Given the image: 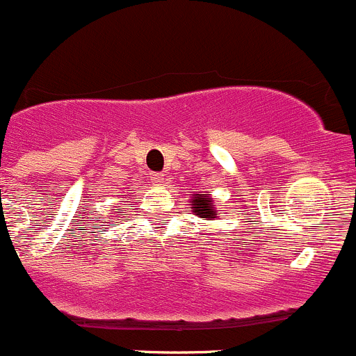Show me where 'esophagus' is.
Masks as SVG:
<instances>
[{
    "instance_id": "esophagus-1",
    "label": "esophagus",
    "mask_w": 356,
    "mask_h": 356,
    "mask_svg": "<svg viewBox=\"0 0 356 356\" xmlns=\"http://www.w3.org/2000/svg\"><path fill=\"white\" fill-rule=\"evenodd\" d=\"M150 179H152V183H156V185H163L164 175L163 173H150Z\"/></svg>"
}]
</instances>
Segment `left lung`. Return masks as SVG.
<instances>
[{
	"label": "left lung",
	"mask_w": 356,
	"mask_h": 356,
	"mask_svg": "<svg viewBox=\"0 0 356 356\" xmlns=\"http://www.w3.org/2000/svg\"><path fill=\"white\" fill-rule=\"evenodd\" d=\"M193 213L199 214L200 218H206V220H211L214 218V202L207 197V193H202V195H197L193 199Z\"/></svg>",
	"instance_id": "1"
}]
</instances>
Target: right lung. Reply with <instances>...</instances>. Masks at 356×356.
I'll return each mask as SVG.
<instances>
[{"label":"right lung","instance_id":"obj_1","mask_svg":"<svg viewBox=\"0 0 356 356\" xmlns=\"http://www.w3.org/2000/svg\"><path fill=\"white\" fill-rule=\"evenodd\" d=\"M119 211H121V209H119Z\"/></svg>","mask_w":356,"mask_h":356}]
</instances>
